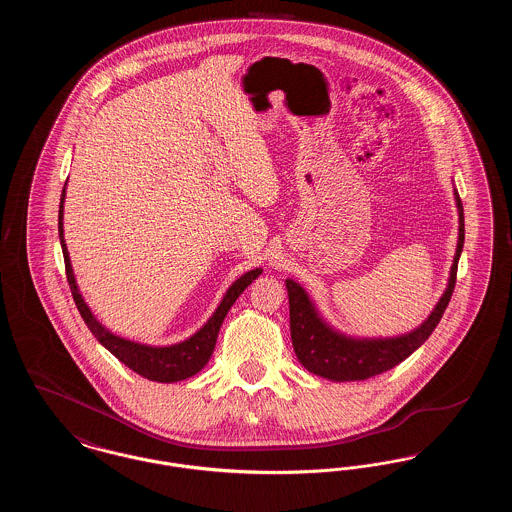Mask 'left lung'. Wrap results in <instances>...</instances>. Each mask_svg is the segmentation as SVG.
Instances as JSON below:
<instances>
[{"mask_svg": "<svg viewBox=\"0 0 512 512\" xmlns=\"http://www.w3.org/2000/svg\"><path fill=\"white\" fill-rule=\"evenodd\" d=\"M459 211V240L449 270V280L443 295L428 318L411 332L393 338H355L330 326L301 284L286 280L290 297V330L293 351L299 363L309 372L332 382H355L382 374L405 361L424 341L428 340L443 317L457 282V267L463 253L464 213L459 192L455 190Z\"/></svg>", "mask_w": 512, "mask_h": 512, "instance_id": "obj_1", "label": "left lung"}]
</instances>
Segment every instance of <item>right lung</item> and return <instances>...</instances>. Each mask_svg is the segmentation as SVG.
Wrapping results in <instances>:
<instances>
[{
    "label": "right lung",
    "instance_id": "obj_1",
    "mask_svg": "<svg viewBox=\"0 0 512 512\" xmlns=\"http://www.w3.org/2000/svg\"><path fill=\"white\" fill-rule=\"evenodd\" d=\"M65 188H67V184H65ZM65 188L61 194V203H59V240H61L65 268H67V280H69V286L73 292L74 303L80 311V317L84 318L86 326L90 328V332L121 363L151 382L171 384V382H180V380H186V378L197 374L203 366L209 363V359L213 355V349H215L217 338H219L220 326L224 322V317L228 315L230 307L244 293L245 288L263 272V268H253V270L242 274L222 295L219 307L215 309V313L209 317V320L195 332L194 336H190L184 341H178L172 345H147L140 341L121 338V336L113 334L109 328H105L98 318L94 317L92 309L88 307V303L84 301L82 293L78 290L69 249L65 244V230H63Z\"/></svg>",
    "mask_w": 512,
    "mask_h": 512
}]
</instances>
